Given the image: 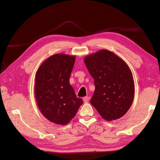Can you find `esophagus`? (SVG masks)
I'll use <instances>...</instances> for the list:
<instances>
[{"label": "esophagus", "instance_id": "1", "mask_svg": "<svg viewBox=\"0 0 160 160\" xmlns=\"http://www.w3.org/2000/svg\"><path fill=\"white\" fill-rule=\"evenodd\" d=\"M89 100H90V98H89L88 96L84 97V98H83V101H84V102H85V103H86V102H88V101H89Z\"/></svg>", "mask_w": 160, "mask_h": 160}]
</instances>
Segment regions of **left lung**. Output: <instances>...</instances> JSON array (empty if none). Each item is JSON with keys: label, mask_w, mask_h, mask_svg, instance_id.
Masks as SVG:
<instances>
[{"label": "left lung", "mask_w": 160, "mask_h": 160, "mask_svg": "<svg viewBox=\"0 0 160 160\" xmlns=\"http://www.w3.org/2000/svg\"><path fill=\"white\" fill-rule=\"evenodd\" d=\"M84 63L94 80L90 103L108 121L119 119L130 109L134 97V81L128 65L107 50L86 56Z\"/></svg>", "instance_id": "1"}]
</instances>
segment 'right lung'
Returning <instances> with one entry per match:
<instances>
[{"label":"right lung","mask_w":160,"mask_h":160,"mask_svg":"<svg viewBox=\"0 0 160 160\" xmlns=\"http://www.w3.org/2000/svg\"><path fill=\"white\" fill-rule=\"evenodd\" d=\"M75 56L56 54L42 63L35 76V98L40 111L50 122L66 125L83 101L70 84Z\"/></svg>","instance_id":"add662e5"}]
</instances>
